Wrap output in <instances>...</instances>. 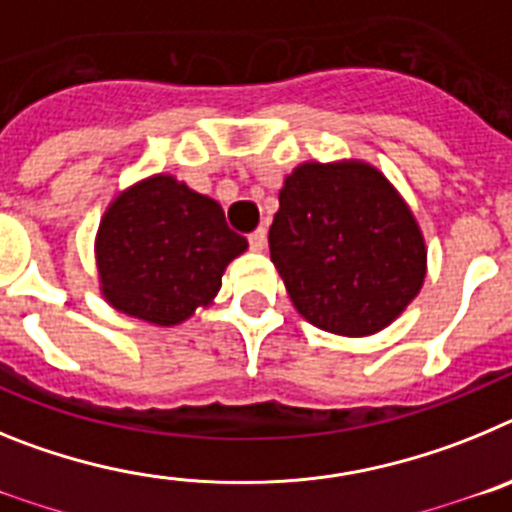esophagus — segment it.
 Here are the masks:
<instances>
[{
    "label": "esophagus",
    "instance_id": "1",
    "mask_svg": "<svg viewBox=\"0 0 512 512\" xmlns=\"http://www.w3.org/2000/svg\"><path fill=\"white\" fill-rule=\"evenodd\" d=\"M248 243H251L253 251H264L266 248V230L256 228L251 235H248Z\"/></svg>",
    "mask_w": 512,
    "mask_h": 512
}]
</instances>
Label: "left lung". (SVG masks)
Wrapping results in <instances>:
<instances>
[{
  "label": "left lung",
  "instance_id": "1",
  "mask_svg": "<svg viewBox=\"0 0 512 512\" xmlns=\"http://www.w3.org/2000/svg\"><path fill=\"white\" fill-rule=\"evenodd\" d=\"M271 261L302 318L364 338L418 297L428 248L408 202L364 161H305L284 179Z\"/></svg>",
  "mask_w": 512,
  "mask_h": 512
}]
</instances>
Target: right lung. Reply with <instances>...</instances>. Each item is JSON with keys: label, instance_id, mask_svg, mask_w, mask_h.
<instances>
[{"label": "right lung", "instance_id": "right-lung-1", "mask_svg": "<svg viewBox=\"0 0 512 512\" xmlns=\"http://www.w3.org/2000/svg\"><path fill=\"white\" fill-rule=\"evenodd\" d=\"M246 248L215 200L153 174L104 210L94 241L99 292L117 312L171 328L212 305L225 266Z\"/></svg>", "mask_w": 512, "mask_h": 512}]
</instances>
